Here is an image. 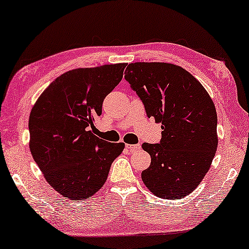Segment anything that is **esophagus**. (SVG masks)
Instances as JSON below:
<instances>
[{
	"label": "esophagus",
	"mask_w": 249,
	"mask_h": 249,
	"mask_svg": "<svg viewBox=\"0 0 249 249\" xmlns=\"http://www.w3.org/2000/svg\"><path fill=\"white\" fill-rule=\"evenodd\" d=\"M125 147H127L128 150H140L141 149V145L140 144H125Z\"/></svg>",
	"instance_id": "obj_1"
}]
</instances>
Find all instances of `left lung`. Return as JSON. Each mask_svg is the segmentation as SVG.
<instances>
[{
  "instance_id": "1",
  "label": "left lung",
  "mask_w": 249,
  "mask_h": 249,
  "mask_svg": "<svg viewBox=\"0 0 249 249\" xmlns=\"http://www.w3.org/2000/svg\"><path fill=\"white\" fill-rule=\"evenodd\" d=\"M124 74L147 117L163 129L158 144H142L151 155L142 180L160 198H184L200 185L216 152L214 104L201 83L176 64L130 63Z\"/></svg>"
}]
</instances>
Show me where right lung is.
Segmentation results:
<instances>
[{"label": "right lung", "instance_id": "add662e5", "mask_svg": "<svg viewBox=\"0 0 249 249\" xmlns=\"http://www.w3.org/2000/svg\"><path fill=\"white\" fill-rule=\"evenodd\" d=\"M127 63L61 74L39 96L29 116V149L46 180L70 200H85L107 180L124 143H110L89 128L119 84Z\"/></svg>", "mask_w": 249, "mask_h": 249}]
</instances>
